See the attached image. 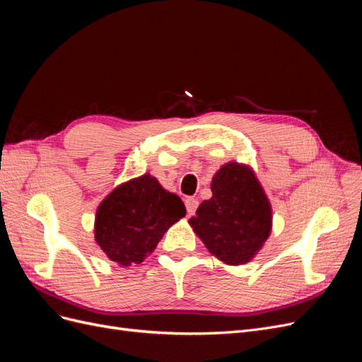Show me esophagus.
Instances as JSON below:
<instances>
[{
  "label": "esophagus",
  "mask_w": 362,
  "mask_h": 362,
  "mask_svg": "<svg viewBox=\"0 0 362 362\" xmlns=\"http://www.w3.org/2000/svg\"><path fill=\"white\" fill-rule=\"evenodd\" d=\"M198 205H199V201L196 199V198H187V199H185V208H187V214L193 216L194 211H196V208H198Z\"/></svg>",
  "instance_id": "1"
}]
</instances>
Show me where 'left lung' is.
<instances>
[{
	"label": "left lung",
	"instance_id": "8db88e82",
	"mask_svg": "<svg viewBox=\"0 0 362 362\" xmlns=\"http://www.w3.org/2000/svg\"><path fill=\"white\" fill-rule=\"evenodd\" d=\"M213 196L189 223L214 257L231 266L246 264L272 231V206L254 170L226 163L211 181Z\"/></svg>",
	"mask_w": 362,
	"mask_h": 362
}]
</instances>
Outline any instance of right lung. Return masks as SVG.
<instances>
[{
    "label": "right lung",
    "mask_w": 362,
    "mask_h": 362,
    "mask_svg": "<svg viewBox=\"0 0 362 362\" xmlns=\"http://www.w3.org/2000/svg\"><path fill=\"white\" fill-rule=\"evenodd\" d=\"M185 216L180 196L149 173L117 185L95 216V242L120 266L140 264L168 229Z\"/></svg>",
    "instance_id": "1"
}]
</instances>
